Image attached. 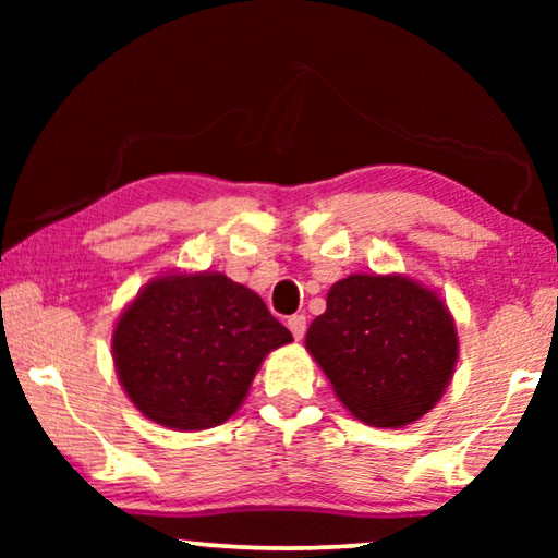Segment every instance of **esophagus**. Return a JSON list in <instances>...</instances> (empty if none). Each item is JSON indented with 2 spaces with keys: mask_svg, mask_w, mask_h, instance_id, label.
Listing matches in <instances>:
<instances>
[{
  "mask_svg": "<svg viewBox=\"0 0 558 558\" xmlns=\"http://www.w3.org/2000/svg\"><path fill=\"white\" fill-rule=\"evenodd\" d=\"M288 329H290L292 337H295V339H302V337H305V329H307V319H305V315H292V317L288 319Z\"/></svg>",
  "mask_w": 558,
  "mask_h": 558,
  "instance_id": "esophagus-1",
  "label": "esophagus"
}]
</instances>
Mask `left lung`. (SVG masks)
Here are the masks:
<instances>
[{
  "instance_id": "left-lung-1",
  "label": "left lung",
  "mask_w": 558,
  "mask_h": 558,
  "mask_svg": "<svg viewBox=\"0 0 558 558\" xmlns=\"http://www.w3.org/2000/svg\"><path fill=\"white\" fill-rule=\"evenodd\" d=\"M305 349L354 418L401 428L446 393L460 344L436 290L401 272H352L329 288Z\"/></svg>"
}]
</instances>
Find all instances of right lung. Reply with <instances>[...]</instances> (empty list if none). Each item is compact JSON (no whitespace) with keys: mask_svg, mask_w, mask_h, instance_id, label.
<instances>
[{"mask_svg":"<svg viewBox=\"0 0 558 558\" xmlns=\"http://www.w3.org/2000/svg\"><path fill=\"white\" fill-rule=\"evenodd\" d=\"M290 342L258 292L223 272L169 270L122 310L112 362L145 418L206 430L239 411L263 359Z\"/></svg>","mask_w":558,"mask_h":558,"instance_id":"add662e5","label":"right lung"}]
</instances>
